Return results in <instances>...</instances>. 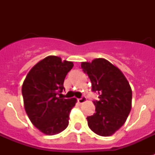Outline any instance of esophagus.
<instances>
[{"label":"esophagus","instance_id":"34e87169","mask_svg":"<svg viewBox=\"0 0 155 155\" xmlns=\"http://www.w3.org/2000/svg\"><path fill=\"white\" fill-rule=\"evenodd\" d=\"M77 101L80 104H83V103H84V102H86L87 99H86V97H81V98H79V99H77Z\"/></svg>","mask_w":155,"mask_h":155}]
</instances>
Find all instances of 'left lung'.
<instances>
[{
    "label": "left lung",
    "mask_w": 155,
    "mask_h": 155,
    "mask_svg": "<svg viewBox=\"0 0 155 155\" xmlns=\"http://www.w3.org/2000/svg\"><path fill=\"white\" fill-rule=\"evenodd\" d=\"M100 101H93L96 113L87 117V125L103 137L115 134L124 124L132 108V89L122 71L105 58L81 63Z\"/></svg>",
    "instance_id": "1"
}]
</instances>
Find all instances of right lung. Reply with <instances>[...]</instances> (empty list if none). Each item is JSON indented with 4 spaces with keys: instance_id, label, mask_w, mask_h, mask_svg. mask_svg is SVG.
<instances>
[{
    "instance_id": "add662e5",
    "label": "right lung",
    "mask_w": 155,
    "mask_h": 155,
    "mask_svg": "<svg viewBox=\"0 0 155 155\" xmlns=\"http://www.w3.org/2000/svg\"><path fill=\"white\" fill-rule=\"evenodd\" d=\"M73 62L50 55L33 67L23 82L24 108L32 124L46 135L59 134L68 127L75 98L64 99L62 92L66 75Z\"/></svg>"
}]
</instances>
